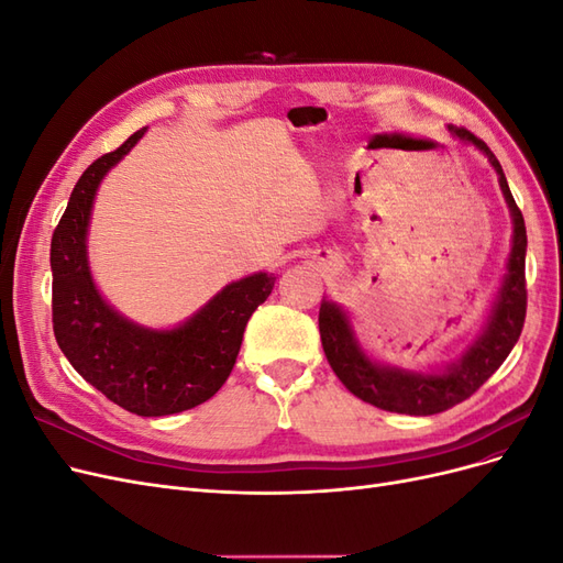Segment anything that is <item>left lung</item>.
Listing matches in <instances>:
<instances>
[{
    "label": "left lung",
    "instance_id": "1",
    "mask_svg": "<svg viewBox=\"0 0 563 563\" xmlns=\"http://www.w3.org/2000/svg\"><path fill=\"white\" fill-rule=\"evenodd\" d=\"M446 129L455 141L474 145L488 159L493 172L498 174L503 197L507 201L509 216H512V246H509L505 275L500 279L496 296L490 300L482 329L474 333L457 360L444 366L416 371L387 364L378 360V356H373V352H368L360 335H356L350 312L340 302L323 296L319 308V333L323 354H327L340 383L354 397L391 413L432 416L465 401L507 360V354L517 345L526 319L523 216L517 209L512 192H509L503 166L488 150V145L467 129H457L451 124Z\"/></svg>",
    "mask_w": 563,
    "mask_h": 563
}]
</instances>
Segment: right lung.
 Wrapping results in <instances>:
<instances>
[{
    "instance_id": "1",
    "label": "right lung",
    "mask_w": 563,
    "mask_h": 563,
    "mask_svg": "<svg viewBox=\"0 0 563 563\" xmlns=\"http://www.w3.org/2000/svg\"><path fill=\"white\" fill-rule=\"evenodd\" d=\"M147 129L96 159L77 180L51 240L54 333L79 376L126 411L143 418L174 416L211 399L223 387L249 317L277 277L255 272L225 284L185 321L152 329L106 300L89 263V228L98 187Z\"/></svg>"
}]
</instances>
